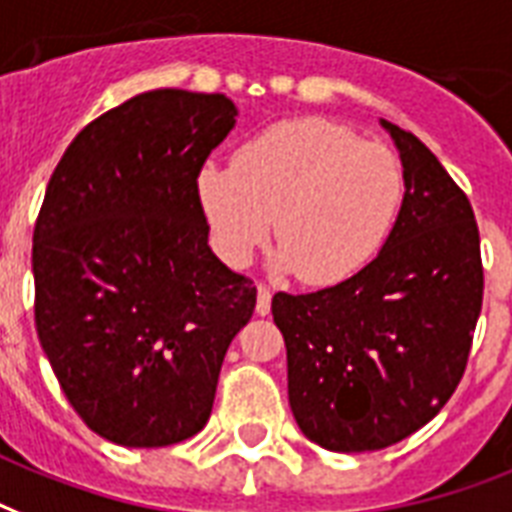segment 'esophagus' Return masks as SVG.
Returning a JSON list of instances; mask_svg holds the SVG:
<instances>
[{"label": "esophagus", "instance_id": "1", "mask_svg": "<svg viewBox=\"0 0 512 512\" xmlns=\"http://www.w3.org/2000/svg\"><path fill=\"white\" fill-rule=\"evenodd\" d=\"M269 310H272V291H269L267 285H259L256 288V315H269Z\"/></svg>", "mask_w": 512, "mask_h": 512}]
</instances>
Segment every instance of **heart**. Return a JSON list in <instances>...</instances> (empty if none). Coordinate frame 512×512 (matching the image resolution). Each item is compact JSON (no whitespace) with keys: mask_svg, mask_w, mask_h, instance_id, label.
<instances>
[{"mask_svg":"<svg viewBox=\"0 0 512 512\" xmlns=\"http://www.w3.org/2000/svg\"><path fill=\"white\" fill-rule=\"evenodd\" d=\"M216 253L251 264L275 219V267L307 285L358 275L390 235L403 197L395 154L323 117L269 125L235 152V168L205 162L194 178Z\"/></svg>","mask_w":512,"mask_h":512,"instance_id":"obj_1","label":"heart"}]
</instances>
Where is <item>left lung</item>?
<instances>
[{"mask_svg":"<svg viewBox=\"0 0 512 512\" xmlns=\"http://www.w3.org/2000/svg\"><path fill=\"white\" fill-rule=\"evenodd\" d=\"M403 165V202L382 251L344 283L275 293L288 403L328 451L403 441L446 406L481 315L478 227L465 192L417 136L379 120Z\"/></svg>","mask_w":512,"mask_h":512,"instance_id":"left-lung-1","label":"left lung"}]
</instances>
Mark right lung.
<instances>
[{
    "mask_svg": "<svg viewBox=\"0 0 512 512\" xmlns=\"http://www.w3.org/2000/svg\"><path fill=\"white\" fill-rule=\"evenodd\" d=\"M221 93L149 90L63 152L34 227L39 344L82 422L128 449L186 441L256 285L208 245L194 178L235 128Z\"/></svg>",
    "mask_w": 512,
    "mask_h": 512,
    "instance_id": "right-lung-1",
    "label": "right lung"
}]
</instances>
